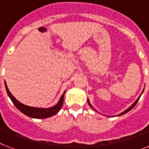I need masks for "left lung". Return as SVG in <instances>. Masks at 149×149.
I'll list each match as a JSON object with an SVG mask.
<instances>
[{
  "label": "left lung",
  "mask_w": 149,
  "mask_h": 149,
  "mask_svg": "<svg viewBox=\"0 0 149 149\" xmlns=\"http://www.w3.org/2000/svg\"><path fill=\"white\" fill-rule=\"evenodd\" d=\"M143 91H144V89H143V92H142V93H141V94H140V95H139V98H137V99H136V101H135V102H134V104H132V105H131V107H128V108H127V110H125V111H123V112H122V113H119V115H117V116H122V115H124V114H125V113H127V112H129V111H130V110H132V109H133V108H134V106H135V105H136V103H137V102H138V101H139V98H140V96H141V95H142V94H143ZM87 101H88V104H89V106H90V107H92V108H93V110H95V111H97V110H95V108H94V107H93V106H92V105H91L90 102H89V99H88V98H87Z\"/></svg>",
  "instance_id": "left-lung-1"
}]
</instances>
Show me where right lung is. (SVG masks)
Returning a JSON list of instances; mask_svg holds the SVG:
<instances>
[{
  "mask_svg": "<svg viewBox=\"0 0 149 149\" xmlns=\"http://www.w3.org/2000/svg\"><path fill=\"white\" fill-rule=\"evenodd\" d=\"M5 86H6V90L7 92L8 96L10 97V98L13 101V103L14 104V105L22 112V113L30 117V118H34V119H45V118H48V117H51L57 113L60 110V109L62 108V106H63V100H64V94L65 93V91L63 93V95L60 97V101H58V103L56 104L55 106L51 107H49V108H37V107H33L27 106V105L23 104L21 102H19L12 95V93H10L9 89H8L6 82H5Z\"/></svg>",
  "mask_w": 149,
  "mask_h": 149,
  "instance_id": "1",
  "label": "right lung"
}]
</instances>
